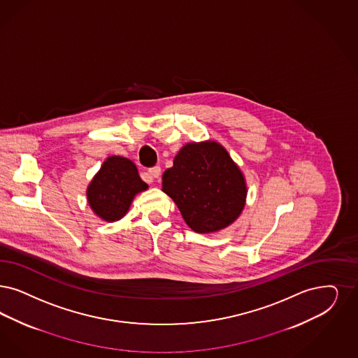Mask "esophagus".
<instances>
[{
    "instance_id": "34e87169",
    "label": "esophagus",
    "mask_w": 358,
    "mask_h": 358,
    "mask_svg": "<svg viewBox=\"0 0 358 358\" xmlns=\"http://www.w3.org/2000/svg\"><path fill=\"white\" fill-rule=\"evenodd\" d=\"M148 173H150V176H151V178H154V179H157V178H159V175H160L159 166H154V167H151V169H150V170H148Z\"/></svg>"
}]
</instances>
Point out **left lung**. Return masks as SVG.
<instances>
[{
	"label": "left lung",
	"instance_id": "left-lung-1",
	"mask_svg": "<svg viewBox=\"0 0 358 358\" xmlns=\"http://www.w3.org/2000/svg\"><path fill=\"white\" fill-rule=\"evenodd\" d=\"M162 179L163 191L175 201L188 227L199 234L225 228L244 208V176L216 142L185 145Z\"/></svg>",
	"mask_w": 358,
	"mask_h": 358
}]
</instances>
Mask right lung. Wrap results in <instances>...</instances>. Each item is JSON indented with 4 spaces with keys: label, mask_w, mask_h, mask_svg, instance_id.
<instances>
[{
    "label": "right lung",
    "mask_w": 358,
    "mask_h": 358,
    "mask_svg": "<svg viewBox=\"0 0 358 358\" xmlns=\"http://www.w3.org/2000/svg\"><path fill=\"white\" fill-rule=\"evenodd\" d=\"M147 187L131 160L110 157L89 185L87 199L99 217L115 222L126 215L134 196Z\"/></svg>",
    "instance_id": "obj_1"
}]
</instances>
